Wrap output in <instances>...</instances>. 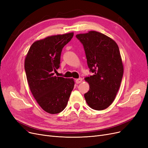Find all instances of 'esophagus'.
I'll return each mask as SVG.
<instances>
[{"instance_id":"obj_1","label":"esophagus","mask_w":148,"mask_h":148,"mask_svg":"<svg viewBox=\"0 0 148 148\" xmlns=\"http://www.w3.org/2000/svg\"><path fill=\"white\" fill-rule=\"evenodd\" d=\"M82 78H78V79H76V81H75V82H76V84H79V83H81L82 82Z\"/></svg>"}]
</instances>
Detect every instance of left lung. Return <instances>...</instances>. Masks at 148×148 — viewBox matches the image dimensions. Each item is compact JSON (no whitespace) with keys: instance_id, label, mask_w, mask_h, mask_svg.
Segmentation results:
<instances>
[{"instance_id":"8db88e82","label":"left lung","mask_w":148,"mask_h":148,"mask_svg":"<svg viewBox=\"0 0 148 148\" xmlns=\"http://www.w3.org/2000/svg\"><path fill=\"white\" fill-rule=\"evenodd\" d=\"M83 44L90 72L85 78L89 90L84 94L88 105L103 110L113 102L123 78L124 67L118 45L106 35L89 31L76 35Z\"/></svg>"}]
</instances>
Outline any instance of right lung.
Wrapping results in <instances>:
<instances>
[{
  "label": "right lung",
  "instance_id": "add662e5",
  "mask_svg": "<svg viewBox=\"0 0 148 148\" xmlns=\"http://www.w3.org/2000/svg\"><path fill=\"white\" fill-rule=\"evenodd\" d=\"M73 36L71 32L35 42L25 59L30 91L41 108L50 114H58L65 109L74 88L73 79L56 76L54 73L60 67L62 48Z\"/></svg>",
  "mask_w": 148,
  "mask_h": 148
}]
</instances>
